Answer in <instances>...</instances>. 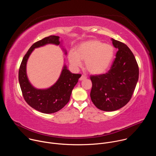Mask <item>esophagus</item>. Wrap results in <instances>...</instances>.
Listing matches in <instances>:
<instances>
[{
    "instance_id": "obj_1",
    "label": "esophagus",
    "mask_w": 156,
    "mask_h": 156,
    "mask_svg": "<svg viewBox=\"0 0 156 156\" xmlns=\"http://www.w3.org/2000/svg\"><path fill=\"white\" fill-rule=\"evenodd\" d=\"M86 76L85 75H82L81 76L80 78V80L81 81V80H84V79H86Z\"/></svg>"
}]
</instances>
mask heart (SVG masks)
<instances>
[{
  "label": "heart",
  "instance_id": "b5f03b06",
  "mask_svg": "<svg viewBox=\"0 0 156 156\" xmlns=\"http://www.w3.org/2000/svg\"><path fill=\"white\" fill-rule=\"evenodd\" d=\"M114 55V49L112 46L93 39L80 44L76 52L71 51L69 59L75 67L81 65V60L86 61V69L91 73L101 74L108 68Z\"/></svg>",
  "mask_w": 156,
  "mask_h": 156
}]
</instances>
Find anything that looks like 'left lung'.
<instances>
[{"label":"left lung","mask_w":156,"mask_h":156,"mask_svg":"<svg viewBox=\"0 0 156 156\" xmlns=\"http://www.w3.org/2000/svg\"><path fill=\"white\" fill-rule=\"evenodd\" d=\"M118 49L110 69L105 74L92 75L90 96L99 109L114 111L125 106L131 99L139 78L136 58L125 44L112 39Z\"/></svg>","instance_id":"1"}]
</instances>
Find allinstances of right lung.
<instances>
[{
    "label": "right lung",
    "instance_id": "obj_1",
    "mask_svg": "<svg viewBox=\"0 0 156 156\" xmlns=\"http://www.w3.org/2000/svg\"><path fill=\"white\" fill-rule=\"evenodd\" d=\"M47 44L59 45V37L49 36L34 43L25 55L21 63L18 80L23 98L27 104L35 110L44 114H52L62 109L70 98L74 86L78 83L81 74L71 73L66 66L62 70L57 81L47 90H37L29 82L26 72L28 58L32 51Z\"/></svg>",
    "mask_w": 156,
    "mask_h": 156
}]
</instances>
